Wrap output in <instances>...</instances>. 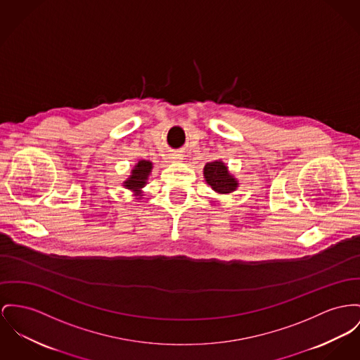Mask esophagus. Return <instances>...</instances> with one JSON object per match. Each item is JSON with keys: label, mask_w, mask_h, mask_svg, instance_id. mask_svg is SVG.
<instances>
[{"label": "esophagus", "mask_w": 360, "mask_h": 360, "mask_svg": "<svg viewBox=\"0 0 360 360\" xmlns=\"http://www.w3.org/2000/svg\"><path fill=\"white\" fill-rule=\"evenodd\" d=\"M183 154L181 153H177V151H174V153H170L169 154V160L172 161V162H181L183 161Z\"/></svg>", "instance_id": "34e87169"}]
</instances>
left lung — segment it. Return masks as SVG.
<instances>
[{
	"mask_svg": "<svg viewBox=\"0 0 360 360\" xmlns=\"http://www.w3.org/2000/svg\"><path fill=\"white\" fill-rule=\"evenodd\" d=\"M203 177L207 186H210L212 190L219 195H228L236 191L239 187L238 179L229 172L225 162L221 160L206 164L203 168Z\"/></svg>",
	"mask_w": 360,
	"mask_h": 360,
	"instance_id": "1",
	"label": "left lung"
}]
</instances>
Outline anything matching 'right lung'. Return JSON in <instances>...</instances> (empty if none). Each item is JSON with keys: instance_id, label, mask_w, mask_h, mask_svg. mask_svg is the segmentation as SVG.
Returning a JSON list of instances; mask_svg holds the SVG:
<instances>
[{"instance_id": "right-lung-1", "label": "right lung", "mask_w": 360, "mask_h": 360, "mask_svg": "<svg viewBox=\"0 0 360 360\" xmlns=\"http://www.w3.org/2000/svg\"><path fill=\"white\" fill-rule=\"evenodd\" d=\"M153 170V162L148 160H141L138 164L131 170V174L128 179L122 183V187L134 192L136 196L135 199H141L143 196V187L147 184L148 176L151 174Z\"/></svg>"}]
</instances>
